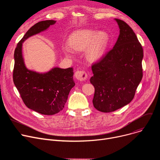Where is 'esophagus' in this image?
I'll use <instances>...</instances> for the list:
<instances>
[{
	"instance_id": "34e87169",
	"label": "esophagus",
	"mask_w": 160,
	"mask_h": 160,
	"mask_svg": "<svg viewBox=\"0 0 160 160\" xmlns=\"http://www.w3.org/2000/svg\"><path fill=\"white\" fill-rule=\"evenodd\" d=\"M75 78L80 81H83L86 80L88 75L84 71H77L74 74Z\"/></svg>"
}]
</instances>
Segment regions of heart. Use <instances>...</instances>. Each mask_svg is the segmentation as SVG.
Segmentation results:
<instances>
[{
	"instance_id": "obj_1",
	"label": "heart",
	"mask_w": 160,
	"mask_h": 160,
	"mask_svg": "<svg viewBox=\"0 0 160 160\" xmlns=\"http://www.w3.org/2000/svg\"><path fill=\"white\" fill-rule=\"evenodd\" d=\"M108 41V36L104 32H96L86 29L74 32L70 36L68 43L70 48H63L67 56H72L73 51L86 50V58L89 62H95L102 56Z\"/></svg>"
}]
</instances>
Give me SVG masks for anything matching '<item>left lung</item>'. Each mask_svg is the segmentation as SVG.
<instances>
[{
  "mask_svg": "<svg viewBox=\"0 0 160 160\" xmlns=\"http://www.w3.org/2000/svg\"><path fill=\"white\" fill-rule=\"evenodd\" d=\"M120 29L113 48L91 67L95 87L93 104L97 110L112 112L129 104L142 78L143 50L129 25L115 19Z\"/></svg>",
  "mask_w": 160,
  "mask_h": 160,
  "instance_id": "left-lung-1",
  "label": "left lung"
}]
</instances>
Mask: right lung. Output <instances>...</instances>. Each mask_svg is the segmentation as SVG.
<instances>
[{"label":"right lung","mask_w":160,"mask_h":160,"mask_svg":"<svg viewBox=\"0 0 160 160\" xmlns=\"http://www.w3.org/2000/svg\"><path fill=\"white\" fill-rule=\"evenodd\" d=\"M56 21H40L32 26L19 42L14 52L13 80L24 104L43 115H54L63 110L71 89L75 83L71 67H55L40 73L27 68L22 52L23 42L28 38L47 30Z\"/></svg>","instance_id":"right-lung-1"}]
</instances>
